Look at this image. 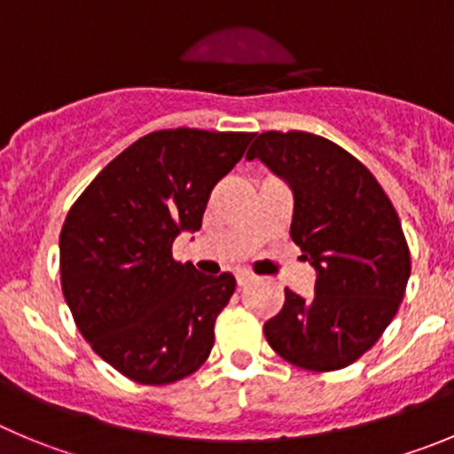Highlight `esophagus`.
I'll use <instances>...</instances> for the list:
<instances>
[{"label": "esophagus", "mask_w": 454, "mask_h": 454, "mask_svg": "<svg viewBox=\"0 0 454 454\" xmlns=\"http://www.w3.org/2000/svg\"><path fill=\"white\" fill-rule=\"evenodd\" d=\"M253 279H255V278H253L251 273H239V275H237V286H239V289H241V286L251 285Z\"/></svg>", "instance_id": "34e87169"}]
</instances>
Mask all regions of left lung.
<instances>
[{"mask_svg": "<svg viewBox=\"0 0 454 454\" xmlns=\"http://www.w3.org/2000/svg\"><path fill=\"white\" fill-rule=\"evenodd\" d=\"M247 159L289 184L291 239L316 269L313 298L285 289L266 340L295 367L342 370L374 347L403 300L410 251L399 215L361 160L309 131H264Z\"/></svg>", "mask_w": 454, "mask_h": 454, "instance_id": "1", "label": "left lung"}]
</instances>
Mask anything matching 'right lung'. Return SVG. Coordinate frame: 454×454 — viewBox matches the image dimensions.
<instances>
[{
    "mask_svg": "<svg viewBox=\"0 0 454 454\" xmlns=\"http://www.w3.org/2000/svg\"><path fill=\"white\" fill-rule=\"evenodd\" d=\"M255 134L152 131L131 143L71 206L60 232V282L84 340L141 385L194 374L215 345V320L235 294L231 273L203 275L172 257L201 228L219 179Z\"/></svg>",
    "mask_w": 454,
    "mask_h": 454,
    "instance_id": "obj_1",
    "label": "right lung"
}]
</instances>
